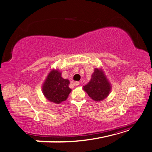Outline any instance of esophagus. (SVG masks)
I'll use <instances>...</instances> for the list:
<instances>
[{
  "instance_id": "1",
  "label": "esophagus",
  "mask_w": 152,
  "mask_h": 152,
  "mask_svg": "<svg viewBox=\"0 0 152 152\" xmlns=\"http://www.w3.org/2000/svg\"><path fill=\"white\" fill-rule=\"evenodd\" d=\"M80 84V83L78 82H74V86H78Z\"/></svg>"
}]
</instances>
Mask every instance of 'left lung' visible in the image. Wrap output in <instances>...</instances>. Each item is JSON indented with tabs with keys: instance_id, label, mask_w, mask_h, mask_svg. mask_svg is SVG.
Wrapping results in <instances>:
<instances>
[{
	"instance_id": "8db88e82",
	"label": "left lung",
	"mask_w": 152,
	"mask_h": 152,
	"mask_svg": "<svg viewBox=\"0 0 152 152\" xmlns=\"http://www.w3.org/2000/svg\"><path fill=\"white\" fill-rule=\"evenodd\" d=\"M84 90L91 99L99 102L108 96L111 91V86L103 70L95 68L91 80L84 86Z\"/></svg>"
}]
</instances>
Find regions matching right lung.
<instances>
[{"label":"right lung","instance_id":"right-lung-1","mask_svg":"<svg viewBox=\"0 0 152 152\" xmlns=\"http://www.w3.org/2000/svg\"><path fill=\"white\" fill-rule=\"evenodd\" d=\"M70 82L61 77L58 70H51L43 86V93L47 99L55 103H61L65 101L70 93L68 87Z\"/></svg>","mask_w":152,"mask_h":152}]
</instances>
